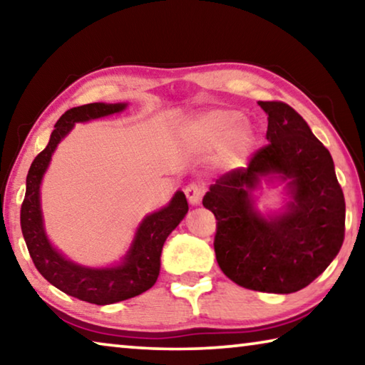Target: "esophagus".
Wrapping results in <instances>:
<instances>
[{
	"label": "esophagus",
	"instance_id": "esophagus-1",
	"mask_svg": "<svg viewBox=\"0 0 365 365\" xmlns=\"http://www.w3.org/2000/svg\"><path fill=\"white\" fill-rule=\"evenodd\" d=\"M185 196H187L190 205L197 206L202 200V188L197 183H190L185 187Z\"/></svg>",
	"mask_w": 365,
	"mask_h": 365
}]
</instances>
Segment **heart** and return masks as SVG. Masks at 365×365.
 <instances>
[{"label": "heart", "mask_w": 365, "mask_h": 365, "mask_svg": "<svg viewBox=\"0 0 365 365\" xmlns=\"http://www.w3.org/2000/svg\"><path fill=\"white\" fill-rule=\"evenodd\" d=\"M191 145L197 150L217 146L215 160L224 169H237L243 164L252 145L255 127L235 109H209L193 117L185 127Z\"/></svg>", "instance_id": "obj_1"}]
</instances>
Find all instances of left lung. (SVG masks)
Returning a JSON list of instances; mask_svg holds the SVG:
<instances>
[{
	"label": "left lung",
	"instance_id": "1",
	"mask_svg": "<svg viewBox=\"0 0 365 365\" xmlns=\"http://www.w3.org/2000/svg\"><path fill=\"white\" fill-rule=\"evenodd\" d=\"M267 114L269 145L209 187L202 206L217 220L214 251L237 285L288 294L314 282L336 257L344 240V196L327 148L306 120L282 101H259ZM262 178L287 183L282 213L257 211Z\"/></svg>",
	"mask_w": 365,
	"mask_h": 365
}]
</instances>
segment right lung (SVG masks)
<instances>
[{"label":"right lung","instance_id":"right-lung-1","mask_svg":"<svg viewBox=\"0 0 365 365\" xmlns=\"http://www.w3.org/2000/svg\"><path fill=\"white\" fill-rule=\"evenodd\" d=\"M125 108V103H90L66 110L54 125L46 148L30 165L21 207L22 235L36 270L61 292L98 306L133 298L156 283L164 242L188 212L187 197L183 191H177L168 206L141 220L122 262L110 267L80 265L67 259L48 240L40 205V185L53 153L77 122L100 119Z\"/></svg>","mask_w":365,"mask_h":365}]
</instances>
